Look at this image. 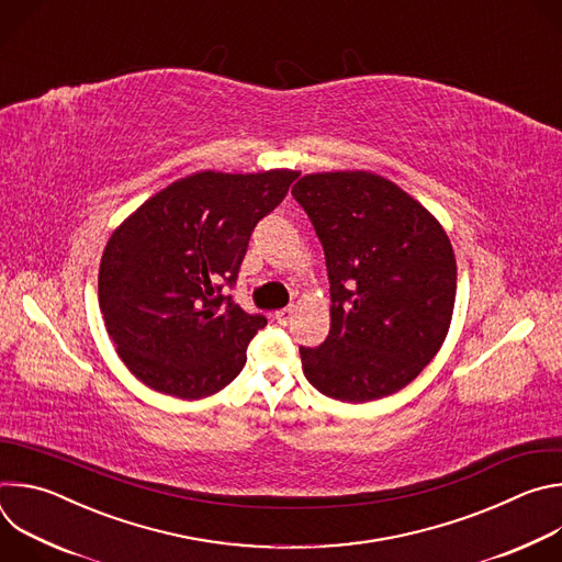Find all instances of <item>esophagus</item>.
Instances as JSON below:
<instances>
[{
    "label": "esophagus",
    "instance_id": "esophagus-1",
    "mask_svg": "<svg viewBox=\"0 0 562 562\" xmlns=\"http://www.w3.org/2000/svg\"><path fill=\"white\" fill-rule=\"evenodd\" d=\"M293 315H295V306H284V308L276 311V319H278V325L286 327V325L291 323V319H293Z\"/></svg>",
    "mask_w": 562,
    "mask_h": 562
}]
</instances>
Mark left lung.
<instances>
[{
  "label": "left lung",
  "instance_id": "8db88e82",
  "mask_svg": "<svg viewBox=\"0 0 562 562\" xmlns=\"http://www.w3.org/2000/svg\"><path fill=\"white\" fill-rule=\"evenodd\" d=\"M291 193L323 243L331 282L329 336L300 347L306 380L351 405L407 386L451 325L458 273L447 231L371 171L308 173Z\"/></svg>",
  "mask_w": 562,
  "mask_h": 562
}]
</instances>
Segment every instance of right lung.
Segmentation results:
<instances>
[{"label": "right lung", "mask_w": 562, "mask_h": 562, "mask_svg": "<svg viewBox=\"0 0 562 562\" xmlns=\"http://www.w3.org/2000/svg\"><path fill=\"white\" fill-rule=\"evenodd\" d=\"M297 176L198 171L150 195L111 233L98 278L100 311L139 382L200 400L243 371L267 317L220 295L222 282H235L254 226Z\"/></svg>", "instance_id": "1"}]
</instances>
